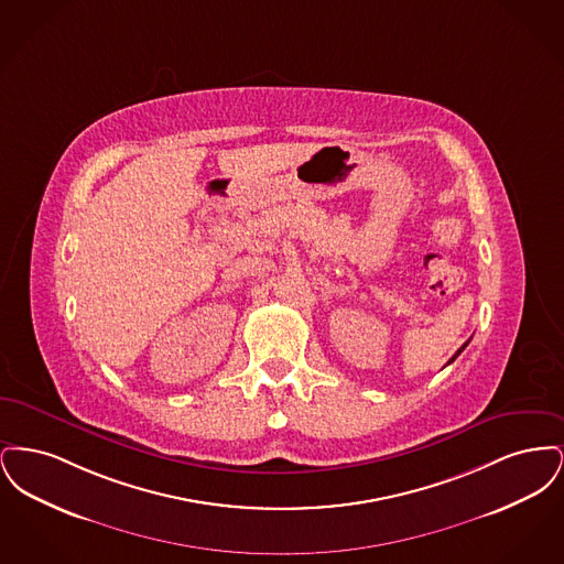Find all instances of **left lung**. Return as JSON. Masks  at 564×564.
Segmentation results:
<instances>
[{"label": "left lung", "mask_w": 564, "mask_h": 564, "mask_svg": "<svg viewBox=\"0 0 564 564\" xmlns=\"http://www.w3.org/2000/svg\"><path fill=\"white\" fill-rule=\"evenodd\" d=\"M469 340H471V338H469ZM469 340H467V343H465V345H463V347H460V349L456 350L455 355H453V357H451V361H448V364H453V361H455L456 357H458V355H460V352H463V349H465V347H467V345H469Z\"/></svg>", "instance_id": "left-lung-1"}]
</instances>
